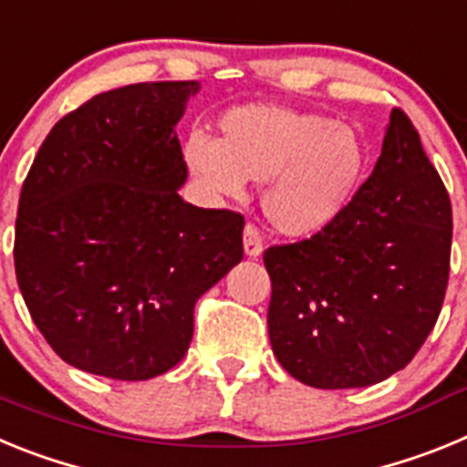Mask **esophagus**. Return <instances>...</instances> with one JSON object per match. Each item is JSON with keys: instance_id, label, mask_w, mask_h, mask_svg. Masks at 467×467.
<instances>
[{"instance_id": "obj_1", "label": "esophagus", "mask_w": 467, "mask_h": 467, "mask_svg": "<svg viewBox=\"0 0 467 467\" xmlns=\"http://www.w3.org/2000/svg\"><path fill=\"white\" fill-rule=\"evenodd\" d=\"M243 250H245L247 257H259V254H262V234H259L254 224H247L245 229H243Z\"/></svg>"}]
</instances>
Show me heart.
I'll return each instance as SVG.
<instances>
[{
	"mask_svg": "<svg viewBox=\"0 0 467 467\" xmlns=\"http://www.w3.org/2000/svg\"><path fill=\"white\" fill-rule=\"evenodd\" d=\"M184 159L217 196H238L245 180L264 182L266 220L292 238L329 229L356 201L369 171V150L356 128L274 105L229 109L220 140L193 133Z\"/></svg>",
	"mask_w": 467,
	"mask_h": 467,
	"instance_id": "1",
	"label": "heart"
}]
</instances>
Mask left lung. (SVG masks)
I'll return each mask as SVG.
<instances>
[{
    "label": "left lung",
    "mask_w": 467,
    "mask_h": 467,
    "mask_svg": "<svg viewBox=\"0 0 467 467\" xmlns=\"http://www.w3.org/2000/svg\"><path fill=\"white\" fill-rule=\"evenodd\" d=\"M451 201L414 123L393 109L374 172L323 234L271 245L269 339L313 388H365L410 365L442 311Z\"/></svg>",
    "instance_id": "1"
}]
</instances>
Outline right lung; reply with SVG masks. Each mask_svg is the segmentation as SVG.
Returning <instances> with one entry per match:
<instances>
[{
    "instance_id": "obj_1",
    "label": "right lung",
    "mask_w": 467,
    "mask_h": 467,
    "mask_svg": "<svg viewBox=\"0 0 467 467\" xmlns=\"http://www.w3.org/2000/svg\"><path fill=\"white\" fill-rule=\"evenodd\" d=\"M196 81L95 95L47 135L25 177L14 262L25 306L67 365L144 381L182 360L198 296L243 259L234 210L180 198L175 126Z\"/></svg>"
}]
</instances>
